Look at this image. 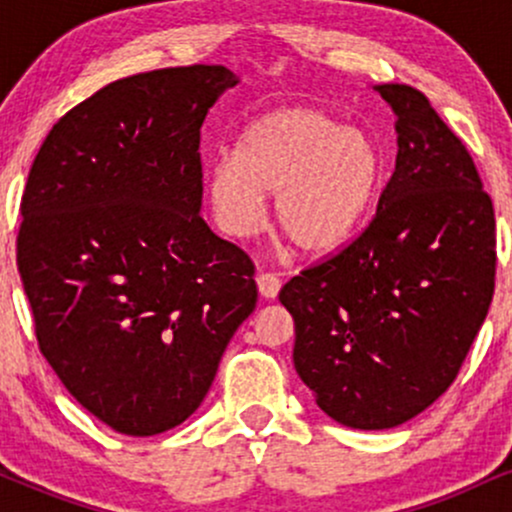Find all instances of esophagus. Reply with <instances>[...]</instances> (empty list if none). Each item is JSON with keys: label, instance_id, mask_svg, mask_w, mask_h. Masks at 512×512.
Returning a JSON list of instances; mask_svg holds the SVG:
<instances>
[{"label": "esophagus", "instance_id": "34e87169", "mask_svg": "<svg viewBox=\"0 0 512 512\" xmlns=\"http://www.w3.org/2000/svg\"><path fill=\"white\" fill-rule=\"evenodd\" d=\"M255 284H257V291H260L262 298H267V301H272L276 298V293L281 289V279L272 272H260L255 276Z\"/></svg>", "mask_w": 512, "mask_h": 512}]
</instances>
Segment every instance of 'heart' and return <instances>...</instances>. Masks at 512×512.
<instances>
[{
  "instance_id": "1",
  "label": "heart",
  "mask_w": 512,
  "mask_h": 512,
  "mask_svg": "<svg viewBox=\"0 0 512 512\" xmlns=\"http://www.w3.org/2000/svg\"><path fill=\"white\" fill-rule=\"evenodd\" d=\"M385 156L378 139L325 110L293 105L245 127L233 156L204 173L216 226L228 238L262 228L264 197L274 195L276 228L308 257L337 252L378 202Z\"/></svg>"
}]
</instances>
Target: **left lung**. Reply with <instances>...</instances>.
Returning <instances> with one entry per match:
<instances>
[{"mask_svg":"<svg viewBox=\"0 0 512 512\" xmlns=\"http://www.w3.org/2000/svg\"><path fill=\"white\" fill-rule=\"evenodd\" d=\"M395 113V173L366 231L293 276V366L317 407L361 431L395 428L457 378L484 325L496 219L472 156L428 98L373 86Z\"/></svg>","mask_w":512,"mask_h":512,"instance_id":"1","label":"left lung"}]
</instances>
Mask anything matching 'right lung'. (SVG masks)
Instances as JSON below:
<instances>
[{"mask_svg":"<svg viewBox=\"0 0 512 512\" xmlns=\"http://www.w3.org/2000/svg\"><path fill=\"white\" fill-rule=\"evenodd\" d=\"M238 81L221 64L113 81L60 117L28 173L16 262L40 351L125 436L195 414L255 310L250 257L199 216V132Z\"/></svg>","mask_w":512,"mask_h":512,"instance_id":"right-lung-1","label":"right lung"}]
</instances>
